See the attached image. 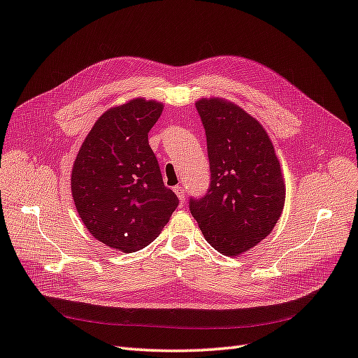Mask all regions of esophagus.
Wrapping results in <instances>:
<instances>
[{
    "label": "esophagus",
    "mask_w": 358,
    "mask_h": 358,
    "mask_svg": "<svg viewBox=\"0 0 358 358\" xmlns=\"http://www.w3.org/2000/svg\"><path fill=\"white\" fill-rule=\"evenodd\" d=\"M173 191H175V192H176V196L179 197L180 203H183V201H185V191H183V187H180V185H176V187H173Z\"/></svg>",
    "instance_id": "1"
}]
</instances>
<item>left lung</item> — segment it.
<instances>
[{
  "mask_svg": "<svg viewBox=\"0 0 358 358\" xmlns=\"http://www.w3.org/2000/svg\"><path fill=\"white\" fill-rule=\"evenodd\" d=\"M206 132L209 189L189 200L203 236L224 256H239L271 234L283 212L286 185L265 128L236 103L196 102Z\"/></svg>",
  "mask_w": 358,
  "mask_h": 358,
  "instance_id": "obj_1",
  "label": "left lung"
}]
</instances>
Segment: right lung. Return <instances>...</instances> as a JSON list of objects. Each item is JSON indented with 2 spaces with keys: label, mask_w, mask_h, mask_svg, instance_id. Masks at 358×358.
<instances>
[{
  "label": "right lung",
  "mask_w": 358,
  "mask_h": 358,
  "mask_svg": "<svg viewBox=\"0 0 358 358\" xmlns=\"http://www.w3.org/2000/svg\"><path fill=\"white\" fill-rule=\"evenodd\" d=\"M162 108L158 101L135 98L107 110L72 167V197L85 229L123 253L155 241L179 205L148 140Z\"/></svg>",
  "instance_id": "1"
}]
</instances>
